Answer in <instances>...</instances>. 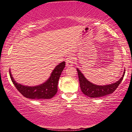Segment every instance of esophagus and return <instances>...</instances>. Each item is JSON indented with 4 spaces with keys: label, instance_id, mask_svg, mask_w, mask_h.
Wrapping results in <instances>:
<instances>
[{
    "label": "esophagus",
    "instance_id": "1",
    "mask_svg": "<svg viewBox=\"0 0 132 132\" xmlns=\"http://www.w3.org/2000/svg\"><path fill=\"white\" fill-rule=\"evenodd\" d=\"M75 61V57L73 56H69L66 58V64L67 66H71L73 65V64L74 63Z\"/></svg>",
    "mask_w": 132,
    "mask_h": 132
}]
</instances>
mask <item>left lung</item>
Returning a JSON list of instances; mask_svg holds the SVG:
<instances>
[{
  "instance_id": "1",
  "label": "left lung",
  "mask_w": 132,
  "mask_h": 132,
  "mask_svg": "<svg viewBox=\"0 0 132 132\" xmlns=\"http://www.w3.org/2000/svg\"><path fill=\"white\" fill-rule=\"evenodd\" d=\"M77 70L81 91L85 95L90 98L103 97L113 93L121 82L125 73V70L122 77L115 83L105 86H97L88 81L79 69H77Z\"/></svg>"
}]
</instances>
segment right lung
Returning <instances> with one entry per match:
<instances>
[{
    "mask_svg": "<svg viewBox=\"0 0 132 132\" xmlns=\"http://www.w3.org/2000/svg\"><path fill=\"white\" fill-rule=\"evenodd\" d=\"M64 67L65 62L58 64L53 70L51 77L44 84L35 87L24 86L18 84L14 81L10 70L9 73L13 83L24 97L32 100L51 99L57 93L58 81Z\"/></svg>",
    "mask_w": 132,
    "mask_h": 132,
    "instance_id": "add662e5",
    "label": "right lung"
}]
</instances>
